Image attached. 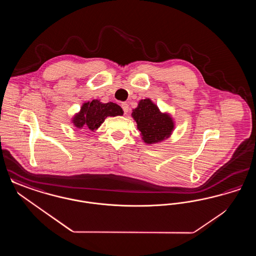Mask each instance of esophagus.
<instances>
[{
	"instance_id": "34e87169",
	"label": "esophagus",
	"mask_w": 256,
	"mask_h": 256,
	"mask_svg": "<svg viewBox=\"0 0 256 256\" xmlns=\"http://www.w3.org/2000/svg\"><path fill=\"white\" fill-rule=\"evenodd\" d=\"M121 106H122V108L124 112V114H126L128 112V104L126 102H122Z\"/></svg>"
}]
</instances>
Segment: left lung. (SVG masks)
Returning a JSON list of instances; mask_svg holds the SVG:
<instances>
[{"label": "left lung", "instance_id": "obj_1", "mask_svg": "<svg viewBox=\"0 0 256 256\" xmlns=\"http://www.w3.org/2000/svg\"><path fill=\"white\" fill-rule=\"evenodd\" d=\"M132 117L146 145H154L168 139L174 130L176 122L170 113L160 111L150 98L139 100L137 108L132 110Z\"/></svg>", "mask_w": 256, "mask_h": 256}]
</instances>
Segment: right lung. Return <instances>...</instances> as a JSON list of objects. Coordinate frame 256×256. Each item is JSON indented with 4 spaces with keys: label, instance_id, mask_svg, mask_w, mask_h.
Here are the masks:
<instances>
[{
    "label": "right lung",
    "instance_id": "obj_1",
    "mask_svg": "<svg viewBox=\"0 0 256 256\" xmlns=\"http://www.w3.org/2000/svg\"><path fill=\"white\" fill-rule=\"evenodd\" d=\"M124 111L115 102L104 104L100 100H93L82 104L80 110L76 113L71 120L76 130L88 128L96 132L108 117L122 116Z\"/></svg>",
    "mask_w": 256,
    "mask_h": 256
}]
</instances>
